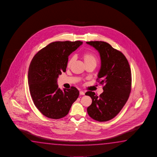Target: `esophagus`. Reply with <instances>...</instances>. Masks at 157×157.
I'll use <instances>...</instances> for the list:
<instances>
[{
  "label": "esophagus",
  "instance_id": "obj_1",
  "mask_svg": "<svg viewBox=\"0 0 157 157\" xmlns=\"http://www.w3.org/2000/svg\"><path fill=\"white\" fill-rule=\"evenodd\" d=\"M80 95H85V92L83 90H81L80 91Z\"/></svg>",
  "mask_w": 157,
  "mask_h": 157
}]
</instances>
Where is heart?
Segmentation results:
<instances>
[{"label": "heart", "mask_w": 157, "mask_h": 157, "mask_svg": "<svg viewBox=\"0 0 157 157\" xmlns=\"http://www.w3.org/2000/svg\"><path fill=\"white\" fill-rule=\"evenodd\" d=\"M82 58L85 63L86 65L90 64H94L96 65L97 63V61H98L97 58L96 57V56L94 55L93 54L89 53V52H86V53L83 54ZM75 60V57L74 56H72L71 57H70L67 63V67H71L72 64H73V63L74 62Z\"/></svg>", "instance_id": "1"}]
</instances>
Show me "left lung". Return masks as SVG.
I'll return each mask as SVG.
<instances>
[{
	"label": "left lung",
	"instance_id": "8db88e82",
	"mask_svg": "<svg viewBox=\"0 0 157 157\" xmlns=\"http://www.w3.org/2000/svg\"><path fill=\"white\" fill-rule=\"evenodd\" d=\"M86 43L100 54L101 67L97 81L104 85L103 92L99 96L92 91L85 93L92 99L87 110L94 120L107 121L115 117L128 101L132 83L130 67L122 53L109 43L102 41Z\"/></svg>",
	"mask_w": 157,
	"mask_h": 157
}]
</instances>
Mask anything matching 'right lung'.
<instances>
[{"mask_svg": "<svg viewBox=\"0 0 157 157\" xmlns=\"http://www.w3.org/2000/svg\"><path fill=\"white\" fill-rule=\"evenodd\" d=\"M82 42L57 41L40 49L32 59L28 73L29 92L36 108L46 117L59 119L65 117L79 91L72 86L61 90L59 75L66 71L68 57Z\"/></svg>", "mask_w": 157, "mask_h": 157, "instance_id": "obj_1", "label": "right lung"}]
</instances>
